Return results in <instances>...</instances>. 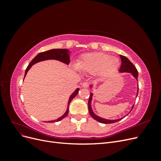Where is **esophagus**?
Returning a JSON list of instances; mask_svg holds the SVG:
<instances>
[{
	"label": "esophagus",
	"instance_id": "esophagus-1",
	"mask_svg": "<svg viewBox=\"0 0 161 161\" xmlns=\"http://www.w3.org/2000/svg\"><path fill=\"white\" fill-rule=\"evenodd\" d=\"M82 86L85 87V88H88L89 86V82H83V83H82Z\"/></svg>",
	"mask_w": 161,
	"mask_h": 161
}]
</instances>
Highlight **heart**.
Segmentation results:
<instances>
[{"label":"heart","mask_w":161,"mask_h":161,"mask_svg":"<svg viewBox=\"0 0 161 161\" xmlns=\"http://www.w3.org/2000/svg\"><path fill=\"white\" fill-rule=\"evenodd\" d=\"M119 66L118 58L109 56L101 52L86 53L78 62L77 66L85 72L96 74L99 72L102 76H108L114 73Z\"/></svg>","instance_id":"b5f03b06"}]
</instances>
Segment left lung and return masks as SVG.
I'll list each match as a JSON object with an SVG mask.
<instances>
[{
    "instance_id": "left-lung-1",
    "label": "left lung",
    "mask_w": 161,
    "mask_h": 161,
    "mask_svg": "<svg viewBox=\"0 0 161 161\" xmlns=\"http://www.w3.org/2000/svg\"><path fill=\"white\" fill-rule=\"evenodd\" d=\"M120 58H121V66H120V69H119V71L120 72H130L136 78V79L138 80V72L137 69H136V68L134 66V65L130 61V60H128V58H127L125 56L120 55ZM138 92H137V95H138ZM92 95V94L91 93L89 99V101H88V107H89V114H90L91 116L92 117V118L95 119L97 121H98L99 122H101L102 124H113V123L117 122V121H118L121 120V119H123L124 118H124H121V119H118L109 120V119H103V118H100V117L96 115L93 113V112H92V110L91 109ZM137 95H136V97H137ZM133 108H134V105L132 107V109H133ZM132 109H131V110H132Z\"/></svg>"
}]
</instances>
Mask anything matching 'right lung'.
Returning <instances> with one entry per match:
<instances>
[{
    "mask_svg": "<svg viewBox=\"0 0 161 161\" xmlns=\"http://www.w3.org/2000/svg\"><path fill=\"white\" fill-rule=\"evenodd\" d=\"M70 53L71 52H70L69 50H66V49H53V50H48L46 52L39 53L38 54L31 60V62L30 63V64H29L28 66L27 67V69L25 70V76L27 75V72H28V70L30 69L31 66L33 65L34 64H36V63L39 62L40 61L53 59V60H59L60 62H64L66 64H69L70 61ZM25 76H24V78H25ZM79 89H77L70 97L69 100V103H68L67 110L65 112V114L62 116H61L60 118H58V119L53 120V121H47V122L52 123V122H56V121L57 122V121H59L62 120V119L66 118L68 114H69V104L70 103V101H72V99L73 98H74V97H75L77 95L78 92H79Z\"/></svg>",
    "mask_w": 161,
    "mask_h": 161,
    "instance_id": "1",
    "label": "right lung"
}]
</instances>
